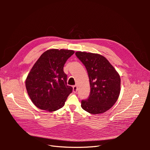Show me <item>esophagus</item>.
I'll use <instances>...</instances> for the list:
<instances>
[{
	"mask_svg": "<svg viewBox=\"0 0 150 150\" xmlns=\"http://www.w3.org/2000/svg\"><path fill=\"white\" fill-rule=\"evenodd\" d=\"M77 91H78V86L75 85V86H73V92L74 93H77Z\"/></svg>",
	"mask_w": 150,
	"mask_h": 150,
	"instance_id": "34e87169",
	"label": "esophagus"
}]
</instances>
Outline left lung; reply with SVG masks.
<instances>
[{
	"label": "left lung",
	"mask_w": 150,
	"mask_h": 150,
	"mask_svg": "<svg viewBox=\"0 0 150 150\" xmlns=\"http://www.w3.org/2000/svg\"><path fill=\"white\" fill-rule=\"evenodd\" d=\"M76 56L87 70L91 91L81 107L91 114L106 112L118 99L121 88L119 74L106 59L98 54L78 51Z\"/></svg>",
	"instance_id": "8db88e82"
}]
</instances>
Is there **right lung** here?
<instances>
[{
    "label": "right lung",
    "mask_w": 150,
    "mask_h": 150,
    "mask_svg": "<svg viewBox=\"0 0 150 150\" xmlns=\"http://www.w3.org/2000/svg\"><path fill=\"white\" fill-rule=\"evenodd\" d=\"M74 53L72 50L49 49L36 61L25 80L27 91L35 106L52 112L64 105L72 88L67 85L63 67Z\"/></svg>",
    "instance_id": "obj_1"
}]
</instances>
